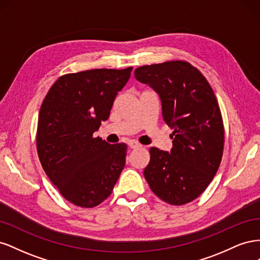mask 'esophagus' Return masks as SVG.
Masks as SVG:
<instances>
[{"instance_id":"1","label":"esophagus","mask_w":260,"mask_h":260,"mask_svg":"<svg viewBox=\"0 0 260 260\" xmlns=\"http://www.w3.org/2000/svg\"><path fill=\"white\" fill-rule=\"evenodd\" d=\"M128 146H129L130 148H139V147H141L142 145L137 143V142H135V141H130V142L128 143Z\"/></svg>"}]
</instances>
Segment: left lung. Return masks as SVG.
<instances>
[{
    "label": "left lung",
    "mask_w": 260,
    "mask_h": 260,
    "mask_svg": "<svg viewBox=\"0 0 260 260\" xmlns=\"http://www.w3.org/2000/svg\"><path fill=\"white\" fill-rule=\"evenodd\" d=\"M136 79L158 94L164 121L174 132L168 153L151 147L144 177L171 205H183L206 190L222 158L224 130L215 93L198 68L182 60L139 67Z\"/></svg>",
    "instance_id": "8db88e82"
}]
</instances>
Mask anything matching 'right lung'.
Returning <instances> with one entry per match:
<instances>
[{
	"label": "right lung",
	"instance_id": "obj_1",
	"mask_svg": "<svg viewBox=\"0 0 260 260\" xmlns=\"http://www.w3.org/2000/svg\"><path fill=\"white\" fill-rule=\"evenodd\" d=\"M132 67L91 69L58 78L39 113L37 149L46 176L74 205L95 207L112 194L127 145L93 138L108 119Z\"/></svg>",
	"mask_w": 260,
	"mask_h": 260
}]
</instances>
